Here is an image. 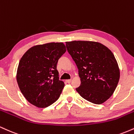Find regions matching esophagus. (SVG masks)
<instances>
[{"label": "esophagus", "mask_w": 134, "mask_h": 134, "mask_svg": "<svg viewBox=\"0 0 134 134\" xmlns=\"http://www.w3.org/2000/svg\"><path fill=\"white\" fill-rule=\"evenodd\" d=\"M71 81H72L71 79H68V80H66V81H65V82H67V83H69H69H70V82H71Z\"/></svg>", "instance_id": "esophagus-1"}]
</instances>
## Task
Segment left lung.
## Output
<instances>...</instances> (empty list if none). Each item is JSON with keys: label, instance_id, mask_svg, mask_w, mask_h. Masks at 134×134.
I'll list each match as a JSON object with an SVG mask.
<instances>
[{"label": "left lung", "instance_id": "left-lung-1", "mask_svg": "<svg viewBox=\"0 0 134 134\" xmlns=\"http://www.w3.org/2000/svg\"><path fill=\"white\" fill-rule=\"evenodd\" d=\"M69 53L76 63L81 85L76 90L93 103H104L114 93L120 70L114 55L107 47L94 41L66 42Z\"/></svg>", "mask_w": 134, "mask_h": 134}]
</instances>
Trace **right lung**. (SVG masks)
<instances>
[{
  "label": "right lung",
  "instance_id": "obj_1",
  "mask_svg": "<svg viewBox=\"0 0 134 134\" xmlns=\"http://www.w3.org/2000/svg\"><path fill=\"white\" fill-rule=\"evenodd\" d=\"M65 52L63 43H49L34 46L23 55L16 79L21 93L31 104L45 108L58 99L65 84L60 81L57 64Z\"/></svg>",
  "mask_w": 134,
  "mask_h": 134
}]
</instances>
